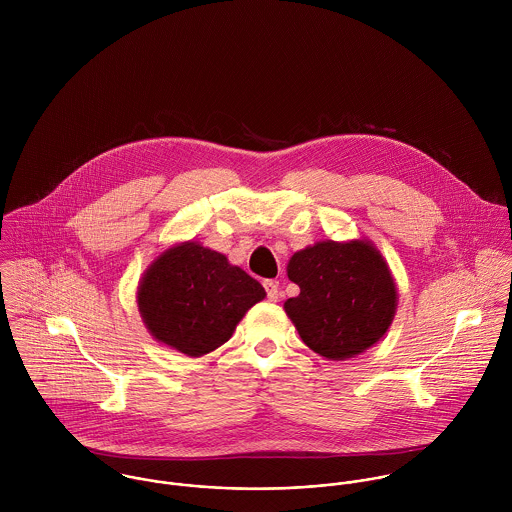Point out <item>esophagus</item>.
Wrapping results in <instances>:
<instances>
[{"mask_svg":"<svg viewBox=\"0 0 512 512\" xmlns=\"http://www.w3.org/2000/svg\"><path fill=\"white\" fill-rule=\"evenodd\" d=\"M264 288H266V295L270 301H278V295H280V288H278V282L274 280H266L264 282Z\"/></svg>","mask_w":512,"mask_h":512,"instance_id":"esophagus-1","label":"esophagus"}]
</instances>
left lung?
Listing matches in <instances>:
<instances>
[{
    "label": "left lung",
    "mask_w": 512,
    "mask_h": 512,
    "mask_svg": "<svg viewBox=\"0 0 512 512\" xmlns=\"http://www.w3.org/2000/svg\"><path fill=\"white\" fill-rule=\"evenodd\" d=\"M288 278L299 295L284 309L303 343L325 359L363 353L392 323L396 286L378 250L365 240H327L295 252Z\"/></svg>",
    "instance_id": "1"
}]
</instances>
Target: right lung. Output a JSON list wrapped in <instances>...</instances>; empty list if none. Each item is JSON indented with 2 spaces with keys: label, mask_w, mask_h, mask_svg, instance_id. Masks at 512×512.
Wrapping results in <instances>:
<instances>
[{
  "label": "right lung",
  "mask_w": 512,
  "mask_h": 512,
  "mask_svg": "<svg viewBox=\"0 0 512 512\" xmlns=\"http://www.w3.org/2000/svg\"><path fill=\"white\" fill-rule=\"evenodd\" d=\"M264 297L260 282L230 266L226 256L185 242L149 266L138 305L157 341L201 357L226 343L244 313Z\"/></svg>",
  "instance_id": "1"
}]
</instances>
